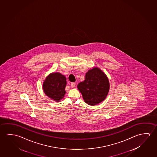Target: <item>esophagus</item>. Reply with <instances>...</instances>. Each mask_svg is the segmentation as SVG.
<instances>
[{
  "label": "esophagus",
  "mask_w": 157,
  "mask_h": 157,
  "mask_svg": "<svg viewBox=\"0 0 157 157\" xmlns=\"http://www.w3.org/2000/svg\"><path fill=\"white\" fill-rule=\"evenodd\" d=\"M71 87H72V88H75V82H72L71 84Z\"/></svg>",
  "instance_id": "obj_1"
}]
</instances>
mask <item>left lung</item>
Masks as SVG:
<instances>
[{
  "label": "left lung",
  "instance_id": "obj_1",
  "mask_svg": "<svg viewBox=\"0 0 157 157\" xmlns=\"http://www.w3.org/2000/svg\"><path fill=\"white\" fill-rule=\"evenodd\" d=\"M109 87L108 78L98 67L89 70L86 73L84 81L78 85L85 102L90 105H96L103 101L108 95Z\"/></svg>",
  "mask_w": 157,
  "mask_h": 157
}]
</instances>
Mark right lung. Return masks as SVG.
Listing matches in <instances>:
<instances>
[{
	"label": "right lung",
	"instance_id": "add662e5",
	"mask_svg": "<svg viewBox=\"0 0 157 157\" xmlns=\"http://www.w3.org/2000/svg\"><path fill=\"white\" fill-rule=\"evenodd\" d=\"M66 78L60 73H52L49 75L43 83L45 94L56 101L63 99L65 94Z\"/></svg>",
	"mask_w": 157,
	"mask_h": 157
}]
</instances>
